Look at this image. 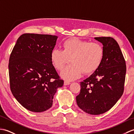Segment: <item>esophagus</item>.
<instances>
[{
    "mask_svg": "<svg viewBox=\"0 0 134 134\" xmlns=\"http://www.w3.org/2000/svg\"><path fill=\"white\" fill-rule=\"evenodd\" d=\"M70 82L67 81H65L64 82V86H67V85H69L70 84Z\"/></svg>",
    "mask_w": 134,
    "mask_h": 134,
    "instance_id": "obj_1",
    "label": "esophagus"
}]
</instances>
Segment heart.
<instances>
[{"label":"heart","mask_w":134,"mask_h":134,"mask_svg":"<svg viewBox=\"0 0 134 134\" xmlns=\"http://www.w3.org/2000/svg\"><path fill=\"white\" fill-rule=\"evenodd\" d=\"M63 48H54L51 59L57 70H62L68 63H71L61 72L62 78L73 81L79 78L82 72L92 74L100 66L104 57V50L97 42H90L78 38H70L63 43Z\"/></svg>","instance_id":"1"}]
</instances>
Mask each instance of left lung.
Returning <instances> with one entry per match:
<instances>
[{
  "mask_svg": "<svg viewBox=\"0 0 134 134\" xmlns=\"http://www.w3.org/2000/svg\"><path fill=\"white\" fill-rule=\"evenodd\" d=\"M94 39L103 45V61L96 71L81 82L80 93L76 97V100L84 112L97 115L109 110L123 94L126 65L115 39L110 37Z\"/></svg>",
  "mask_w": 134,
  "mask_h": 134,
  "instance_id": "8db88e82",
  "label": "left lung"
}]
</instances>
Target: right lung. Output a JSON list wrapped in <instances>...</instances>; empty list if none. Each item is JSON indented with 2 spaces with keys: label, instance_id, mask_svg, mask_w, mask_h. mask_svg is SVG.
Returning <instances> with one entry per match:
<instances>
[{
  "label": "right lung",
  "instance_id": "right-lung-1",
  "mask_svg": "<svg viewBox=\"0 0 134 134\" xmlns=\"http://www.w3.org/2000/svg\"><path fill=\"white\" fill-rule=\"evenodd\" d=\"M56 36L26 33L18 38L8 64L10 89L26 109L42 112L52 107L53 96L63 85L51 59Z\"/></svg>",
  "mask_w": 134,
  "mask_h": 134
}]
</instances>
